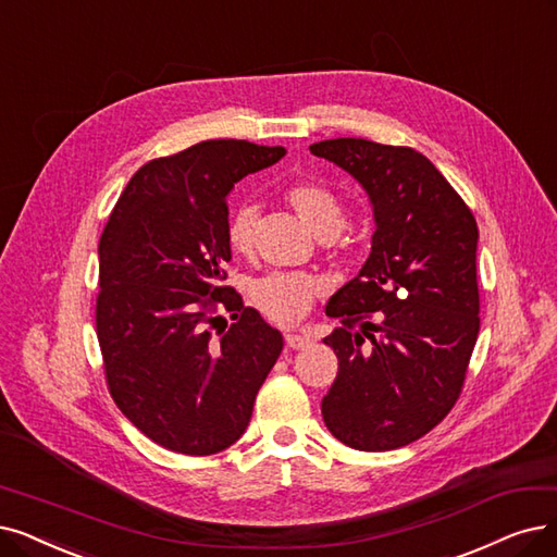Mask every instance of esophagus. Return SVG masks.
Instances as JSON below:
<instances>
[{"mask_svg":"<svg viewBox=\"0 0 557 557\" xmlns=\"http://www.w3.org/2000/svg\"><path fill=\"white\" fill-rule=\"evenodd\" d=\"M285 345L290 349H301L310 345V336H306V333H285Z\"/></svg>","mask_w":557,"mask_h":557,"instance_id":"obj_1","label":"esophagus"}]
</instances>
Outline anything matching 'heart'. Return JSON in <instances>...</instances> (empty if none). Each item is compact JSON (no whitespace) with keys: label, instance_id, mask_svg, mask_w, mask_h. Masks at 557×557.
Listing matches in <instances>:
<instances>
[{"label":"heart","instance_id":"heart-1","mask_svg":"<svg viewBox=\"0 0 557 557\" xmlns=\"http://www.w3.org/2000/svg\"><path fill=\"white\" fill-rule=\"evenodd\" d=\"M285 201L320 239L336 237L345 228V210L338 196L318 183H297L285 191ZM256 208L239 206L226 224V242L233 253L253 251ZM326 290L322 276L310 272H270L251 285V301L260 313L281 326H293L306 318L313 301Z\"/></svg>","mask_w":557,"mask_h":557}]
</instances>
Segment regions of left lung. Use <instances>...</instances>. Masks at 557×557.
Returning a JSON list of instances; mask_svg holds the SVG:
<instances>
[{
	"label": "left lung",
	"instance_id": "1",
	"mask_svg": "<svg viewBox=\"0 0 557 557\" xmlns=\"http://www.w3.org/2000/svg\"><path fill=\"white\" fill-rule=\"evenodd\" d=\"M310 152L363 185L376 224L359 276L326 306L341 326L324 338L338 356L324 425L354 450L403 448L434 430L463 388L480 331L475 216L409 146L329 139Z\"/></svg>",
	"mask_w": 557,
	"mask_h": 557
}]
</instances>
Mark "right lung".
<instances>
[{"label": "right lung", "mask_w": 557, "mask_h": 557, "mask_svg": "<svg viewBox=\"0 0 557 557\" xmlns=\"http://www.w3.org/2000/svg\"><path fill=\"white\" fill-rule=\"evenodd\" d=\"M283 154V146L210 139L150 160L102 231L96 331L104 380L132 425L171 453L206 457L233 446L283 349L281 333L224 285L226 196Z\"/></svg>", "instance_id": "add662e5"}]
</instances>
